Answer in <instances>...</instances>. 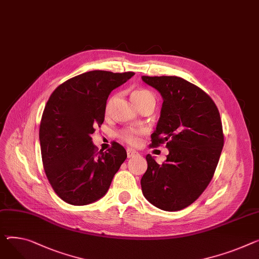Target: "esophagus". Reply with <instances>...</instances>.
Segmentation results:
<instances>
[{"label":"esophagus","mask_w":259,"mask_h":259,"mask_svg":"<svg viewBox=\"0 0 259 259\" xmlns=\"http://www.w3.org/2000/svg\"><path fill=\"white\" fill-rule=\"evenodd\" d=\"M137 155H140L139 152H136L135 150L130 149V148L127 149V156H128V158H133V157L137 156Z\"/></svg>","instance_id":"1"}]
</instances>
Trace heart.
I'll list each match as a JSON object with an SVG mask.
<instances>
[{"label": "heart", "mask_w": 259, "mask_h": 259, "mask_svg": "<svg viewBox=\"0 0 259 259\" xmlns=\"http://www.w3.org/2000/svg\"><path fill=\"white\" fill-rule=\"evenodd\" d=\"M115 99V97H112L108 103H107V106L106 109L108 110L112 104L113 100ZM132 100L134 101L135 104L139 106L140 104H142L143 102L147 101V100H154L153 95L146 90H135L132 93ZM145 130L141 129V128H126L123 129L118 133L119 139L122 140L123 142L131 145V146H136L139 145L141 142V137L144 135Z\"/></svg>", "instance_id": "b5f03b06"}]
</instances>
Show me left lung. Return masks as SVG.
<instances>
[{
  "label": "left lung",
  "instance_id": "left-lung-1",
  "mask_svg": "<svg viewBox=\"0 0 259 259\" xmlns=\"http://www.w3.org/2000/svg\"><path fill=\"white\" fill-rule=\"evenodd\" d=\"M142 79L163 100L150 146L165 144L169 152L162 164L150 154L146 156L143 194L159 209L181 210L201 196L213 177L224 146L220 112L207 94L180 77Z\"/></svg>",
  "mask_w": 259,
  "mask_h": 259
}]
</instances>
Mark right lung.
Masks as SVG:
<instances>
[{
	"instance_id": "obj_1",
	"label": "right lung",
	"mask_w": 259,
	"mask_h": 259,
	"mask_svg": "<svg viewBox=\"0 0 259 259\" xmlns=\"http://www.w3.org/2000/svg\"><path fill=\"white\" fill-rule=\"evenodd\" d=\"M133 72L92 71L60 84L47 102L39 127L42 164L57 196L72 205H88L104 196L127 158L113 143L97 152L91 135L104 122L109 94Z\"/></svg>"
}]
</instances>
